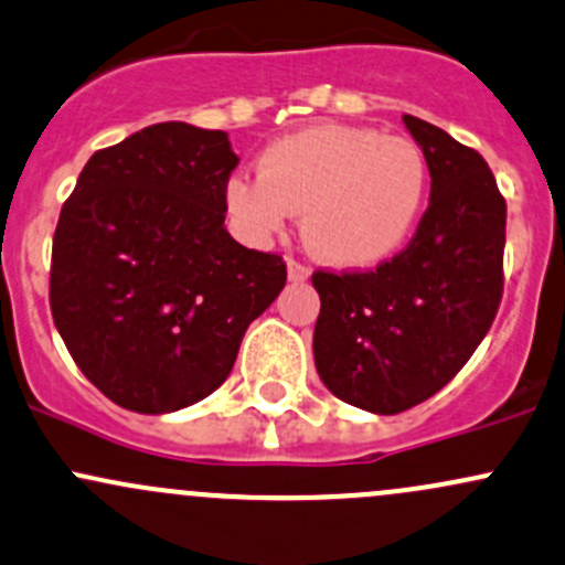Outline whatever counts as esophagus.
<instances>
[{"instance_id":"1","label":"esophagus","mask_w":565,"mask_h":565,"mask_svg":"<svg viewBox=\"0 0 565 565\" xmlns=\"http://www.w3.org/2000/svg\"><path fill=\"white\" fill-rule=\"evenodd\" d=\"M287 276L292 284H302L311 278V267L298 263V259H287Z\"/></svg>"}]
</instances>
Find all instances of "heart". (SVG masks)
Segmentation results:
<instances>
[{
    "mask_svg": "<svg viewBox=\"0 0 565 565\" xmlns=\"http://www.w3.org/2000/svg\"><path fill=\"white\" fill-rule=\"evenodd\" d=\"M259 175H233L224 205L243 237L270 241L300 213L308 252L358 270L390 259L423 213L430 170L417 142L352 124H311L273 140Z\"/></svg>",
    "mask_w": 565,
    "mask_h": 565,
    "instance_id": "heart-1",
    "label": "heart"
}]
</instances>
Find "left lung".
<instances>
[{
    "instance_id": "8db88e82",
    "label": "left lung",
    "mask_w": 565,
    "mask_h": 565,
    "mask_svg": "<svg viewBox=\"0 0 565 565\" xmlns=\"http://www.w3.org/2000/svg\"><path fill=\"white\" fill-rule=\"evenodd\" d=\"M403 124L430 170L417 235L371 273H313V362L332 395L401 414L447 387L477 352L503 292L507 203L473 148L417 116Z\"/></svg>"
}]
</instances>
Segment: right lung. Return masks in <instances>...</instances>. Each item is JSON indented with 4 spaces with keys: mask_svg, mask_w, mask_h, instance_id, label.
<instances>
[{
    "mask_svg": "<svg viewBox=\"0 0 565 565\" xmlns=\"http://www.w3.org/2000/svg\"><path fill=\"white\" fill-rule=\"evenodd\" d=\"M237 157L222 129L164 121L94 153L53 235L51 313L75 365L138 414L222 387L287 265L224 227Z\"/></svg>",
    "mask_w": 565,
    "mask_h": 565,
    "instance_id": "1",
    "label": "right lung"
}]
</instances>
